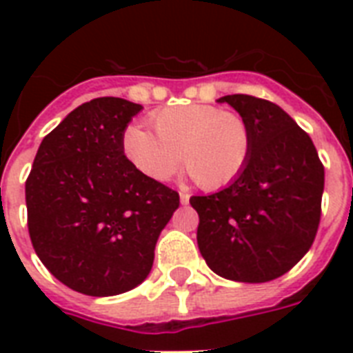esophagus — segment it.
Segmentation results:
<instances>
[{"instance_id": "esophagus-1", "label": "esophagus", "mask_w": 353, "mask_h": 353, "mask_svg": "<svg viewBox=\"0 0 353 353\" xmlns=\"http://www.w3.org/2000/svg\"><path fill=\"white\" fill-rule=\"evenodd\" d=\"M179 201H181V205H187L190 201V196L187 192H181L179 194Z\"/></svg>"}]
</instances>
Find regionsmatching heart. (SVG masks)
<instances>
[{"mask_svg":"<svg viewBox=\"0 0 353 353\" xmlns=\"http://www.w3.org/2000/svg\"><path fill=\"white\" fill-rule=\"evenodd\" d=\"M150 124L155 135L139 126L126 128L122 152L152 181H168L183 161L199 187L218 190L234 183L251 159V130L238 113L187 104L159 110Z\"/></svg>","mask_w":353,"mask_h":353,"instance_id":"1","label":"heart"}]
</instances>
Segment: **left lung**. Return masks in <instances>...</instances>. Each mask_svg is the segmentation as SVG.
<instances>
[{
  "label": "left lung",
  "instance_id": "8db88e82",
  "mask_svg": "<svg viewBox=\"0 0 353 353\" xmlns=\"http://www.w3.org/2000/svg\"><path fill=\"white\" fill-rule=\"evenodd\" d=\"M249 124L251 159L234 183L192 196L198 247L216 274L260 284L288 273L312 247L321 221L324 166L312 139L273 102L227 95Z\"/></svg>",
  "mask_w": 353,
  "mask_h": 353
}]
</instances>
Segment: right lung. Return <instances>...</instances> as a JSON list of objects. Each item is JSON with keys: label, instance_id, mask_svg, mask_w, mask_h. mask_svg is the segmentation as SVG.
<instances>
[{"label": "right lung", "instance_id": "1", "mask_svg": "<svg viewBox=\"0 0 353 353\" xmlns=\"http://www.w3.org/2000/svg\"><path fill=\"white\" fill-rule=\"evenodd\" d=\"M141 104L101 97L43 137L27 183L36 254L54 279L90 296L137 288L154 265L157 238L179 194L139 174L122 152Z\"/></svg>", "mask_w": 353, "mask_h": 353}]
</instances>
